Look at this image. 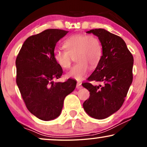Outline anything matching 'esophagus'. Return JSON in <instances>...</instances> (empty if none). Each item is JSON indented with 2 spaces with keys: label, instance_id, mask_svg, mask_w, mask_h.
Returning <instances> with one entry per match:
<instances>
[{
  "label": "esophagus",
  "instance_id": "esophagus-1",
  "mask_svg": "<svg viewBox=\"0 0 147 147\" xmlns=\"http://www.w3.org/2000/svg\"><path fill=\"white\" fill-rule=\"evenodd\" d=\"M76 88H77V89H81V88H82V84L80 83V82H78L77 85H76Z\"/></svg>",
  "mask_w": 147,
  "mask_h": 147
}]
</instances>
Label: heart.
Here are the masks:
<instances>
[{
	"label": "heart",
	"mask_w": 147,
	"mask_h": 147,
	"mask_svg": "<svg viewBox=\"0 0 147 147\" xmlns=\"http://www.w3.org/2000/svg\"><path fill=\"white\" fill-rule=\"evenodd\" d=\"M65 50L55 49L53 53L55 61L63 69H69L75 56L77 61L68 72V77L82 80L87 75L90 67L98 65L102 55L101 42L94 35L77 34L67 38L64 41Z\"/></svg>",
	"instance_id": "1"
}]
</instances>
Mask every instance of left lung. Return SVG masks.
<instances>
[{
	"label": "left lung",
	"instance_id": "1",
	"mask_svg": "<svg viewBox=\"0 0 147 147\" xmlns=\"http://www.w3.org/2000/svg\"><path fill=\"white\" fill-rule=\"evenodd\" d=\"M98 37L102 46V55L88 82L82 84L89 90V99L83 104L88 115L104 119L118 111L123 104L132 82L133 56L119 36L103 29L87 31ZM104 81L105 85L93 86L90 81Z\"/></svg>",
	"mask_w": 147,
	"mask_h": 147
}]
</instances>
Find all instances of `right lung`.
<instances>
[{
  "label": "right lung",
  "mask_w": 147,
  "mask_h": 147,
  "mask_svg": "<svg viewBox=\"0 0 147 147\" xmlns=\"http://www.w3.org/2000/svg\"><path fill=\"white\" fill-rule=\"evenodd\" d=\"M69 31L49 29L28 37L16 59V82L29 111L48 121L61 114L65 98L76 88V82L61 78L63 69L53 57L56 43Z\"/></svg>",
  "instance_id": "add662e5"
}]
</instances>
